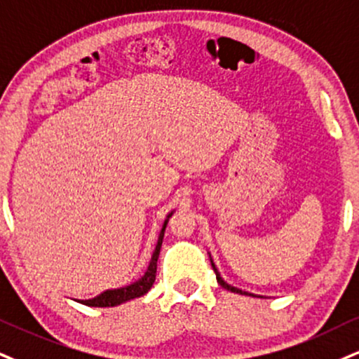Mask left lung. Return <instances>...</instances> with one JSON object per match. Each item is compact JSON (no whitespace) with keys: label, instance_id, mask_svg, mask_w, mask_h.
<instances>
[{"label":"left lung","instance_id":"obj_1","mask_svg":"<svg viewBox=\"0 0 359 359\" xmlns=\"http://www.w3.org/2000/svg\"><path fill=\"white\" fill-rule=\"evenodd\" d=\"M210 259H211V266H213L215 273H216V280H218V283H219L221 286L224 287V290L231 291V293H238V294H246V296H253V298H256V294H253V293H248V291H243V290H240V287H236V286H231V285H229V283L224 281V280H223V276H221L219 271H218V268H216V264H215L213 258H211V255H210ZM258 298H263V296H258Z\"/></svg>","mask_w":359,"mask_h":359}]
</instances>
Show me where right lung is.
<instances>
[{"mask_svg": "<svg viewBox=\"0 0 359 359\" xmlns=\"http://www.w3.org/2000/svg\"><path fill=\"white\" fill-rule=\"evenodd\" d=\"M172 213H175V210L168 213L165 223H163V226H161V231H159L156 248H154L151 259H149L148 268H146L144 274L140 278L138 281L131 283V285H128V286L114 287V290H106V291H103V293L95 296V298H91V299H76V302L81 303V304H86V306L109 308V306H118V304H123V303L130 302V299L140 298V296L148 293V291L151 290L154 280H156V266H158L159 250H161V245H163V236H165V229H166L168 219L171 218Z\"/></svg>", "mask_w": 359, "mask_h": 359, "instance_id": "obj_1", "label": "right lung"}]
</instances>
